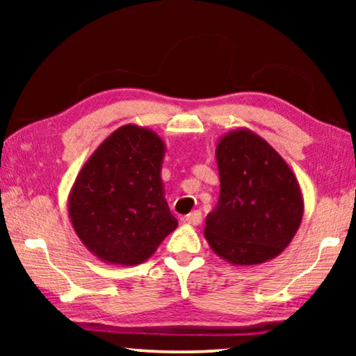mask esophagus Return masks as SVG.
Wrapping results in <instances>:
<instances>
[{"label": "esophagus", "mask_w": 356, "mask_h": 356, "mask_svg": "<svg viewBox=\"0 0 356 356\" xmlns=\"http://www.w3.org/2000/svg\"><path fill=\"white\" fill-rule=\"evenodd\" d=\"M184 222L189 223V225H194V227L201 225V222H202V213L199 212V211H194V212L189 213V216H186V218H184Z\"/></svg>", "instance_id": "obj_1"}]
</instances>
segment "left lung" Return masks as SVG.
Returning a JSON list of instances; mask_svg holds the SVG:
<instances>
[{
  "instance_id": "left-lung-1",
  "label": "left lung",
  "mask_w": 356,
  "mask_h": 356,
  "mask_svg": "<svg viewBox=\"0 0 356 356\" xmlns=\"http://www.w3.org/2000/svg\"><path fill=\"white\" fill-rule=\"evenodd\" d=\"M220 196L204 236L233 266H257L290 245L305 212L303 193L282 155L248 128L223 134L216 147Z\"/></svg>"
}]
</instances>
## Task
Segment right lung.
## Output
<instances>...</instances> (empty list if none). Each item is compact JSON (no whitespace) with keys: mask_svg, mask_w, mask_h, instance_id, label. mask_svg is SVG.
Instances as JSON below:
<instances>
[{"mask_svg":"<svg viewBox=\"0 0 356 356\" xmlns=\"http://www.w3.org/2000/svg\"><path fill=\"white\" fill-rule=\"evenodd\" d=\"M165 143L149 128L124 124L82 165L67 196L72 228L111 266H138L178 227L162 181Z\"/></svg>","mask_w":356,"mask_h":356,"instance_id":"right-lung-1","label":"right lung"}]
</instances>
